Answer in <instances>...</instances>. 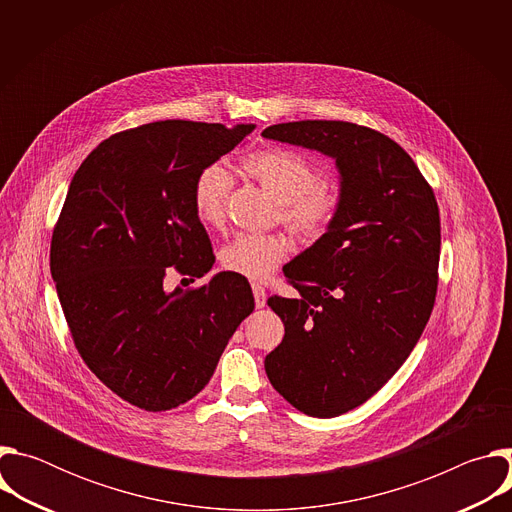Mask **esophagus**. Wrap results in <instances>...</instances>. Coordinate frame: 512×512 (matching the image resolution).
<instances>
[{"instance_id": "esophagus-1", "label": "esophagus", "mask_w": 512, "mask_h": 512, "mask_svg": "<svg viewBox=\"0 0 512 512\" xmlns=\"http://www.w3.org/2000/svg\"><path fill=\"white\" fill-rule=\"evenodd\" d=\"M253 296H255V306H257V308H263V306H265V300H267L265 287L259 285V283H253Z\"/></svg>"}]
</instances>
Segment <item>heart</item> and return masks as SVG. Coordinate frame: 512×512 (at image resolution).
<instances>
[{
	"mask_svg": "<svg viewBox=\"0 0 512 512\" xmlns=\"http://www.w3.org/2000/svg\"><path fill=\"white\" fill-rule=\"evenodd\" d=\"M245 172L279 200V221L300 239L314 241L334 223L342 208V188L330 178H320V168L306 154L289 148H263L245 156ZM233 174L223 162L200 170L192 186V204L200 221L221 227L233 190ZM289 245L277 233L237 235L223 251L221 263L241 277L263 281L287 257Z\"/></svg>",
	"mask_w": 512,
	"mask_h": 512,
	"instance_id": "1",
	"label": "heart"
}]
</instances>
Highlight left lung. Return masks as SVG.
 Segmentation results:
<instances>
[{
    "instance_id": "8db88e82",
    "label": "left lung",
    "mask_w": 512,
    "mask_h": 512,
    "mask_svg": "<svg viewBox=\"0 0 512 512\" xmlns=\"http://www.w3.org/2000/svg\"><path fill=\"white\" fill-rule=\"evenodd\" d=\"M267 139L336 160L342 208L285 265L298 298L271 296L285 336L265 356L273 389L298 411L336 417L371 399L417 344L435 304L440 208L411 156L348 121H291Z\"/></svg>"
}]
</instances>
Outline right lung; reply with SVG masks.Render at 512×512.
Returning <instances> with one entry per match:
<instances>
[{"mask_svg": "<svg viewBox=\"0 0 512 512\" xmlns=\"http://www.w3.org/2000/svg\"><path fill=\"white\" fill-rule=\"evenodd\" d=\"M255 125L166 119L119 131L68 186L50 243V273L87 367L123 401L168 411L198 395L255 300L223 271L166 291L168 267L202 277L214 263L192 204L202 168Z\"/></svg>", "mask_w": 512, "mask_h": 512, "instance_id": "add662e5", "label": "right lung"}]
</instances>
